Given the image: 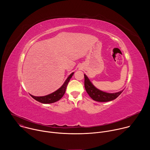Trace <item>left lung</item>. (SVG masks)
Masks as SVG:
<instances>
[{"label":"left lung","instance_id":"left-lung-1","mask_svg":"<svg viewBox=\"0 0 150 150\" xmlns=\"http://www.w3.org/2000/svg\"><path fill=\"white\" fill-rule=\"evenodd\" d=\"M84 85L85 88L90 97L94 100L98 102H107L116 99L123 90L117 93H108L102 91L96 87L91 82L88 78L84 74Z\"/></svg>","mask_w":150,"mask_h":150}]
</instances>
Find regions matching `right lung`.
Wrapping results in <instances>:
<instances>
[{"instance_id":"add662e5","label":"right lung","mask_w":150,"mask_h":150,"mask_svg":"<svg viewBox=\"0 0 150 150\" xmlns=\"http://www.w3.org/2000/svg\"><path fill=\"white\" fill-rule=\"evenodd\" d=\"M74 72H72L66 79L65 82H64V83L62 85V86L60 88H59L57 90L53 92V93L50 94L47 96H41V97H36V96H34L31 94H30V96L34 99H35L37 101H39L41 103L50 104V103H53L56 102L57 101L59 100L63 96L64 94H65L68 83L69 81H70L71 78H72V75H74Z\"/></svg>"}]
</instances>
